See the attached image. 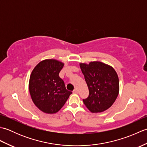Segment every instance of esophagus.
Instances as JSON below:
<instances>
[{"label":"esophagus","instance_id":"esophagus-1","mask_svg":"<svg viewBox=\"0 0 147 147\" xmlns=\"http://www.w3.org/2000/svg\"><path fill=\"white\" fill-rule=\"evenodd\" d=\"M73 93H75V94H76V93H78V91L77 89H75V90H73Z\"/></svg>","mask_w":147,"mask_h":147}]
</instances>
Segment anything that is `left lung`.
Segmentation results:
<instances>
[{
  "instance_id": "left-lung-1",
  "label": "left lung",
  "mask_w": 147,
  "mask_h": 147,
  "mask_svg": "<svg viewBox=\"0 0 147 147\" xmlns=\"http://www.w3.org/2000/svg\"><path fill=\"white\" fill-rule=\"evenodd\" d=\"M80 66L89 90L88 98L83 100L84 104L93 113L106 111L114 104L119 92L116 71L99 61L80 63Z\"/></svg>"
}]
</instances>
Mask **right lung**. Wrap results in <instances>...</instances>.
I'll list each match as a JSON object with an SVG mask.
<instances>
[{"instance_id":"add662e5","label":"right lung","mask_w":147,"mask_h":147,"mask_svg":"<svg viewBox=\"0 0 147 147\" xmlns=\"http://www.w3.org/2000/svg\"><path fill=\"white\" fill-rule=\"evenodd\" d=\"M64 63L55 59H45L32 72L29 92L34 104L47 114H55L63 107L72 92L65 88L59 76Z\"/></svg>"}]
</instances>
